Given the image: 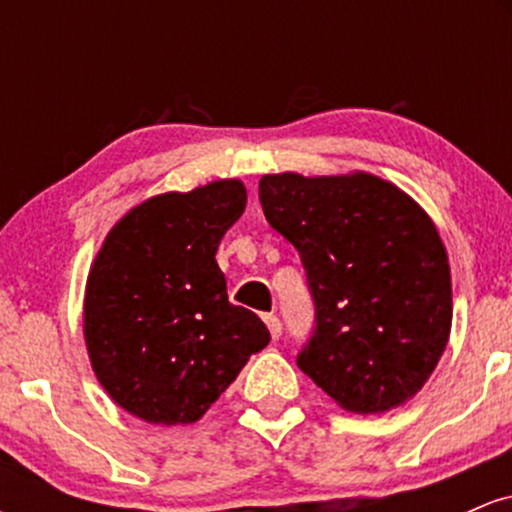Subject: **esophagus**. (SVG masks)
Listing matches in <instances>:
<instances>
[{
  "label": "esophagus",
  "instance_id": "1",
  "mask_svg": "<svg viewBox=\"0 0 512 512\" xmlns=\"http://www.w3.org/2000/svg\"><path fill=\"white\" fill-rule=\"evenodd\" d=\"M264 325L269 327V334H272L274 339L281 337V322H279V317H276V315H264Z\"/></svg>",
  "mask_w": 512,
  "mask_h": 512
}]
</instances>
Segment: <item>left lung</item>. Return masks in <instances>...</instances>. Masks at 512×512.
Masks as SVG:
<instances>
[{
	"instance_id": "8db88e82",
	"label": "left lung",
	"mask_w": 512,
	"mask_h": 512,
	"mask_svg": "<svg viewBox=\"0 0 512 512\" xmlns=\"http://www.w3.org/2000/svg\"><path fill=\"white\" fill-rule=\"evenodd\" d=\"M269 226L301 255L315 332L298 368L339 407L383 414L409 402L450 339V262L431 216L390 180L262 175Z\"/></svg>"
}]
</instances>
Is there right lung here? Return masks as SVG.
I'll list each match as a JSON object with an SVG mask.
<instances>
[{
  "instance_id": "add662e5",
  "label": "right lung",
  "mask_w": 512,
  "mask_h": 512,
  "mask_svg": "<svg viewBox=\"0 0 512 512\" xmlns=\"http://www.w3.org/2000/svg\"><path fill=\"white\" fill-rule=\"evenodd\" d=\"M245 204L236 178L144 199L88 269V361L117 407L146 424H195L269 344L260 317L228 303L216 264Z\"/></svg>"
}]
</instances>
